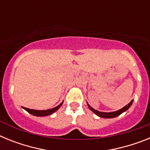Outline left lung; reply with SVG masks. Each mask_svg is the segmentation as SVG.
Here are the masks:
<instances>
[{
    "instance_id": "1",
    "label": "left lung",
    "mask_w": 150,
    "mask_h": 150,
    "mask_svg": "<svg viewBox=\"0 0 150 150\" xmlns=\"http://www.w3.org/2000/svg\"><path fill=\"white\" fill-rule=\"evenodd\" d=\"M132 103H133V100L130 102L129 104H127L126 106H125L124 107H122V109L119 110H117V111H114V112H100V111L97 110H95L94 108H92V107H91V106L88 104V103H87V104H88V108H89V109L91 110L94 113H95V114H96L97 116H98L99 117L105 118V119H111V118H115V117H116V116H119L120 114H122V112H125L127 110L129 109L130 107L132 106Z\"/></svg>"
}]
</instances>
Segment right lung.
Segmentation results:
<instances>
[{"label": "right lung", "instance_id": "right-lung-1", "mask_svg": "<svg viewBox=\"0 0 150 150\" xmlns=\"http://www.w3.org/2000/svg\"><path fill=\"white\" fill-rule=\"evenodd\" d=\"M63 104V101L59 104V106L54 107V108H52V109L49 110H32V109H29V108H26V107H23V109L25 110L27 112H28L30 114L33 115V116H49V115L52 114L53 112H55V111H57L61 107V106Z\"/></svg>", "mask_w": 150, "mask_h": 150}]
</instances>
